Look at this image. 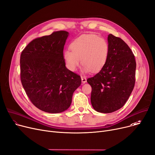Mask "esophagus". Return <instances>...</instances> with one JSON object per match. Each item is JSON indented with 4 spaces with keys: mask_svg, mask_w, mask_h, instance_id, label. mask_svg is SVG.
<instances>
[{
    "mask_svg": "<svg viewBox=\"0 0 155 155\" xmlns=\"http://www.w3.org/2000/svg\"><path fill=\"white\" fill-rule=\"evenodd\" d=\"M81 81H82V84H85L87 82V78L85 77H81Z\"/></svg>",
    "mask_w": 155,
    "mask_h": 155,
    "instance_id": "34e87169",
    "label": "esophagus"
}]
</instances>
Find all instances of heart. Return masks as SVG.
I'll return each mask as SVG.
<instances>
[{"instance_id": "obj_1", "label": "heart", "mask_w": 155, "mask_h": 155, "mask_svg": "<svg viewBox=\"0 0 155 155\" xmlns=\"http://www.w3.org/2000/svg\"><path fill=\"white\" fill-rule=\"evenodd\" d=\"M70 47L71 51H64V58L71 71L77 69L81 60L84 71H98L105 65L109 56L107 41L95 34L81 35L74 40Z\"/></svg>"}]
</instances>
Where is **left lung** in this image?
Instances as JSON below:
<instances>
[{"mask_svg": "<svg viewBox=\"0 0 155 155\" xmlns=\"http://www.w3.org/2000/svg\"><path fill=\"white\" fill-rule=\"evenodd\" d=\"M109 56L105 65L87 79L91 103L97 111L110 113L125 104L135 83L136 61L128 45L119 37L108 36Z\"/></svg>", "mask_w": 155, "mask_h": 155, "instance_id": "1", "label": "left lung"}]
</instances>
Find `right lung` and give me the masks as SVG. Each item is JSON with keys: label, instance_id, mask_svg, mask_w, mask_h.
Returning <instances> with one entry per match:
<instances>
[{"label": "right lung", "instance_id": "right-lung-1", "mask_svg": "<svg viewBox=\"0 0 155 155\" xmlns=\"http://www.w3.org/2000/svg\"><path fill=\"white\" fill-rule=\"evenodd\" d=\"M69 33L61 30L33 40L20 55V79L31 102L50 113L67 110L81 83L65 67L64 48Z\"/></svg>", "mask_w": 155, "mask_h": 155}]
</instances>
